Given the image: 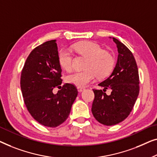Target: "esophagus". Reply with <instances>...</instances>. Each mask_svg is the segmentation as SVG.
<instances>
[{"mask_svg": "<svg viewBox=\"0 0 157 157\" xmlns=\"http://www.w3.org/2000/svg\"><path fill=\"white\" fill-rule=\"evenodd\" d=\"M78 91L79 92H83L84 90H85V87H78Z\"/></svg>", "mask_w": 157, "mask_h": 157, "instance_id": "1", "label": "esophagus"}]
</instances>
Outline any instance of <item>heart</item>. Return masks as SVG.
Wrapping results in <instances>:
<instances>
[{"mask_svg": "<svg viewBox=\"0 0 157 157\" xmlns=\"http://www.w3.org/2000/svg\"><path fill=\"white\" fill-rule=\"evenodd\" d=\"M72 49L79 56L85 57V70L67 75L65 81L78 87H85L94 80L96 76L104 78L113 70L114 59L109 51L101 49L99 44L92 41H83L74 44ZM58 63L62 68L70 71L73 67V56L67 50L62 49L57 55Z\"/></svg>", "mask_w": 157, "mask_h": 157, "instance_id": "b5f03b06", "label": "heart"}]
</instances>
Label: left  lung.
I'll use <instances>...</instances> for the list:
<instances>
[{"label":"left lung","mask_w":157,"mask_h":157,"mask_svg":"<svg viewBox=\"0 0 157 157\" xmlns=\"http://www.w3.org/2000/svg\"><path fill=\"white\" fill-rule=\"evenodd\" d=\"M118 50L116 66L109 78L99 85L104 90L93 89V116L99 122L112 126L122 122L133 109L140 92V78L136 60L132 52L117 39L112 37ZM111 94L105 93L107 89Z\"/></svg>","instance_id":"left-lung-1"}]
</instances>
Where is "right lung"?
Instances as JSON below:
<instances>
[{"label":"right lung","mask_w":157,"mask_h":157,"mask_svg":"<svg viewBox=\"0 0 157 157\" xmlns=\"http://www.w3.org/2000/svg\"><path fill=\"white\" fill-rule=\"evenodd\" d=\"M57 55L56 40L41 44L28 56L21 76V91L28 112L37 122L48 127H56L67 120L78 93L75 86L69 83L56 94L52 92L62 83Z\"/></svg>","instance_id":"right-lung-1"}]
</instances>
